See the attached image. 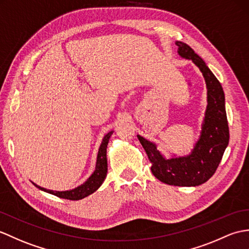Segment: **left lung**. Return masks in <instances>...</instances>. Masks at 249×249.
Returning a JSON list of instances; mask_svg holds the SVG:
<instances>
[{
	"instance_id": "obj_1",
	"label": "left lung",
	"mask_w": 249,
	"mask_h": 249,
	"mask_svg": "<svg viewBox=\"0 0 249 249\" xmlns=\"http://www.w3.org/2000/svg\"><path fill=\"white\" fill-rule=\"evenodd\" d=\"M178 55L192 60L203 73L207 86V108L200 136L189 155L166 159L155 143L137 136L152 162L154 176L170 186L196 187L214 174L229 143L228 121L225 109V94L221 83L206 62L181 41H176Z\"/></svg>"
}]
</instances>
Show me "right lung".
<instances>
[{
	"instance_id": "obj_1",
	"label": "right lung",
	"mask_w": 249,
	"mask_h": 249,
	"mask_svg": "<svg viewBox=\"0 0 249 249\" xmlns=\"http://www.w3.org/2000/svg\"><path fill=\"white\" fill-rule=\"evenodd\" d=\"M113 130L109 131L103 138V141L101 143V146L98 148L97 153V158H96V164H95V170L92 173V175L87 179V180L78 186L77 188L72 189V190H67V191H53V190H48L39 187L38 184L34 183V186H36L38 189L44 191V192H48L50 194H53L55 196H58L60 198L65 199H70V200H79L83 199L90 194L94 193L95 191L102 186V183L105 180L107 176V145L109 142V139H110Z\"/></svg>"
}]
</instances>
